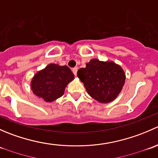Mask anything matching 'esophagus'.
Segmentation results:
<instances>
[{
	"label": "esophagus",
	"mask_w": 158,
	"mask_h": 158,
	"mask_svg": "<svg viewBox=\"0 0 158 158\" xmlns=\"http://www.w3.org/2000/svg\"><path fill=\"white\" fill-rule=\"evenodd\" d=\"M72 71H73V74L75 75V76H76V75H77V71H78V68L77 67H75V68H73V69H72Z\"/></svg>",
	"instance_id": "obj_1"
}]
</instances>
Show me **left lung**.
<instances>
[{"label":"left lung","mask_w":158,"mask_h":158,"mask_svg":"<svg viewBox=\"0 0 158 158\" xmlns=\"http://www.w3.org/2000/svg\"><path fill=\"white\" fill-rule=\"evenodd\" d=\"M77 76L89 95L102 103L115 99L125 82V74L119 65L97 59H92L86 67L78 70Z\"/></svg>","instance_id":"obj_1"}]
</instances>
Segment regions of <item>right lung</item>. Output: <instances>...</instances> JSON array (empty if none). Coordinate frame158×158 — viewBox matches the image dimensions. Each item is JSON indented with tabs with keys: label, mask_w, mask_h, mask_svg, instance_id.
I'll return each mask as SVG.
<instances>
[{
	"label": "right lung",
	"mask_w": 158,
	"mask_h": 158,
	"mask_svg": "<svg viewBox=\"0 0 158 158\" xmlns=\"http://www.w3.org/2000/svg\"><path fill=\"white\" fill-rule=\"evenodd\" d=\"M73 79L74 75L68 66L51 63L35 74L31 89L38 97L51 102L63 95L66 85Z\"/></svg>",
	"instance_id": "obj_1"
}]
</instances>
